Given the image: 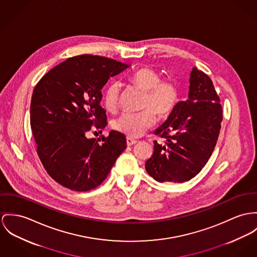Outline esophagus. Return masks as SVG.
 I'll return each instance as SVG.
<instances>
[{"mask_svg":"<svg viewBox=\"0 0 257 257\" xmlns=\"http://www.w3.org/2000/svg\"><path fill=\"white\" fill-rule=\"evenodd\" d=\"M126 142H127V146H128V147H130V146H133V145H135V144L137 143V141H136V140H134V139L131 138L126 139Z\"/></svg>","mask_w":257,"mask_h":257,"instance_id":"34e87169","label":"esophagus"}]
</instances>
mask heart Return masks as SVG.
I'll list each match as a JSON object with an SVG mask.
<instances>
[{
    "label": "heart",
    "instance_id": "obj_1",
    "mask_svg": "<svg viewBox=\"0 0 257 257\" xmlns=\"http://www.w3.org/2000/svg\"><path fill=\"white\" fill-rule=\"evenodd\" d=\"M130 80L146 91L143 107L147 108L139 112H122L113 120L112 127L130 138H137L155 125L157 121L155 110L159 116H166L173 111L180 100V86L172 76L160 79L158 71L149 66L139 68L130 75ZM119 94L120 84L117 81H111L105 86L102 94L105 109L113 111L117 107Z\"/></svg>",
    "mask_w": 257,
    "mask_h": 257
}]
</instances>
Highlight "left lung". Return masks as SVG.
<instances>
[{
    "label": "left lung",
    "instance_id": "8db88e82",
    "mask_svg": "<svg viewBox=\"0 0 257 257\" xmlns=\"http://www.w3.org/2000/svg\"><path fill=\"white\" fill-rule=\"evenodd\" d=\"M222 112L212 81L194 67L189 99L179 101L155 131L165 141L154 142V154L145 164L149 175L160 183H183L198 175L216 146Z\"/></svg>",
    "mask_w": 257,
    "mask_h": 257
}]
</instances>
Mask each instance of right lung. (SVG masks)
I'll return each mask as SVG.
<instances>
[{
	"instance_id": "add662e5",
	"label": "right lung",
	"mask_w": 257,
	"mask_h": 257,
	"mask_svg": "<svg viewBox=\"0 0 257 257\" xmlns=\"http://www.w3.org/2000/svg\"><path fill=\"white\" fill-rule=\"evenodd\" d=\"M128 67L114 59L82 55L59 63L35 86L30 124L37 154L61 186L76 192L97 188L126 149V137L117 131L98 140L86 135L106 126L100 90Z\"/></svg>"
}]
</instances>
